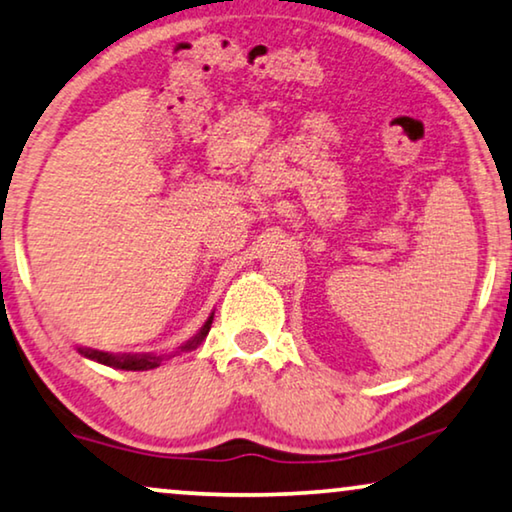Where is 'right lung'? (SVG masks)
<instances>
[{"label": "right lung", "mask_w": 512, "mask_h": 512, "mask_svg": "<svg viewBox=\"0 0 512 512\" xmlns=\"http://www.w3.org/2000/svg\"><path fill=\"white\" fill-rule=\"evenodd\" d=\"M211 322H213V315L204 322V327L199 329V334L194 336L192 341L181 345V350L178 352H187V350L197 348V345L206 338L208 329H211ZM78 352H81L83 357L95 359V362H99V364L113 366V369H122V371H148L164 362V355H153V352H143V355H132V352H125V355H111V352L92 350V348H78Z\"/></svg>", "instance_id": "1"}]
</instances>
